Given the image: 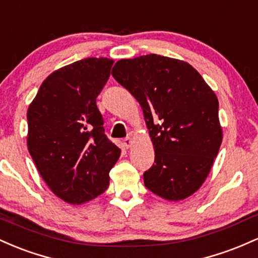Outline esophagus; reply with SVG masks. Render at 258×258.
Listing matches in <instances>:
<instances>
[{
    "mask_svg": "<svg viewBox=\"0 0 258 258\" xmlns=\"http://www.w3.org/2000/svg\"><path fill=\"white\" fill-rule=\"evenodd\" d=\"M132 144H133V141H132V139H130V138H125L123 140V146L125 147V149H129V147L132 146Z\"/></svg>",
    "mask_w": 258,
    "mask_h": 258,
    "instance_id": "34e87169",
    "label": "esophagus"
}]
</instances>
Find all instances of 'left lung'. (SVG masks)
<instances>
[{"instance_id": "left-lung-1", "label": "left lung", "mask_w": 258, "mask_h": 258, "mask_svg": "<svg viewBox=\"0 0 258 258\" xmlns=\"http://www.w3.org/2000/svg\"><path fill=\"white\" fill-rule=\"evenodd\" d=\"M112 75L139 101L149 128L155 163L145 186L169 201L192 195L222 144L215 92L189 63L160 54L118 60Z\"/></svg>"}]
</instances>
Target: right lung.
Instances as JSON below:
<instances>
[{
    "label": "right lung",
    "mask_w": 258,
    "mask_h": 258,
    "mask_svg": "<svg viewBox=\"0 0 258 258\" xmlns=\"http://www.w3.org/2000/svg\"><path fill=\"white\" fill-rule=\"evenodd\" d=\"M113 60L84 58L53 72L28 109V149L54 195L80 205L105 192L120 150L107 138L96 98Z\"/></svg>",
    "instance_id": "right-lung-1"
}]
</instances>
